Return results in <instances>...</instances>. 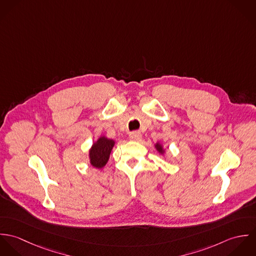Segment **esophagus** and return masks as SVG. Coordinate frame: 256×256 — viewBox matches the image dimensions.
<instances>
[{"label":"esophagus","instance_id":"obj_1","mask_svg":"<svg viewBox=\"0 0 256 256\" xmlns=\"http://www.w3.org/2000/svg\"><path fill=\"white\" fill-rule=\"evenodd\" d=\"M129 138H130V140H132V141H140V139L142 138V134H141V132H139V131H134V132H132V133L130 134Z\"/></svg>","mask_w":256,"mask_h":256}]
</instances>
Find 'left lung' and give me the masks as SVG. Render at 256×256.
<instances>
[{"instance_id":"left-lung-1","label":"left lung","mask_w":256,"mask_h":256,"mask_svg":"<svg viewBox=\"0 0 256 256\" xmlns=\"http://www.w3.org/2000/svg\"><path fill=\"white\" fill-rule=\"evenodd\" d=\"M156 150L160 152H162V146L160 145H158V144H156Z\"/></svg>"}]
</instances>
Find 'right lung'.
<instances>
[{
	"instance_id": "1",
	"label": "right lung",
	"mask_w": 256,
	"mask_h": 256,
	"mask_svg": "<svg viewBox=\"0 0 256 256\" xmlns=\"http://www.w3.org/2000/svg\"><path fill=\"white\" fill-rule=\"evenodd\" d=\"M113 146V140H110L106 137L100 138L98 141L94 144L92 150H90V164L98 168H104L110 158V152Z\"/></svg>"
}]
</instances>
